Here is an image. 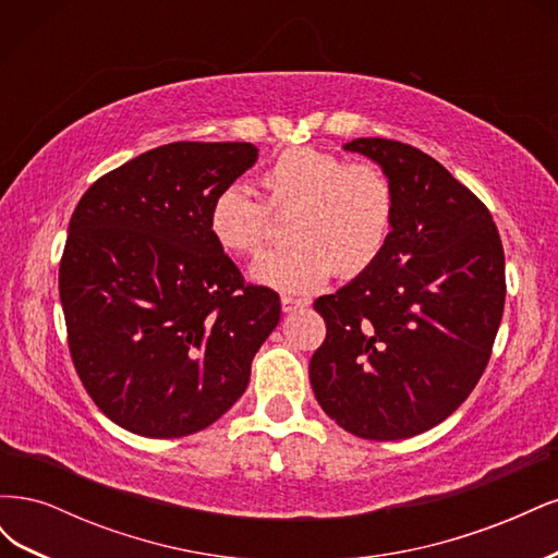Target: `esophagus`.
Here are the masks:
<instances>
[{
    "instance_id": "obj_1",
    "label": "esophagus",
    "mask_w": 558,
    "mask_h": 558,
    "mask_svg": "<svg viewBox=\"0 0 558 558\" xmlns=\"http://www.w3.org/2000/svg\"><path fill=\"white\" fill-rule=\"evenodd\" d=\"M310 300H302V298H291V295H283L281 298V310L289 314V312H295L300 307H307Z\"/></svg>"
}]
</instances>
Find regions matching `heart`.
<instances>
[{
    "mask_svg": "<svg viewBox=\"0 0 558 558\" xmlns=\"http://www.w3.org/2000/svg\"><path fill=\"white\" fill-rule=\"evenodd\" d=\"M267 209L293 214V246L267 251L251 265L253 283L281 293H312L332 275L356 277L373 267L391 240L396 189L377 165H351L318 148H291L260 174ZM214 242L232 256L258 251L267 211L242 185H226L209 205Z\"/></svg>",
    "mask_w": 558,
    "mask_h": 558,
    "instance_id": "b5f03b06",
    "label": "heart"
}]
</instances>
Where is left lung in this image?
<instances>
[{"label":"left lung","instance_id":"8db88e82","mask_svg":"<svg viewBox=\"0 0 558 558\" xmlns=\"http://www.w3.org/2000/svg\"><path fill=\"white\" fill-rule=\"evenodd\" d=\"M344 150L391 179L396 223L373 267L314 302L326 342L310 381L337 426L404 440L477 386L502 318L505 253L488 209L424 150L377 137Z\"/></svg>","mask_w":558,"mask_h":558}]
</instances>
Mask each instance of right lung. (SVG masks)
I'll return each instance as SVG.
<instances>
[{"label": "right lung", "mask_w": 558, "mask_h": 558, "mask_svg": "<svg viewBox=\"0 0 558 558\" xmlns=\"http://www.w3.org/2000/svg\"><path fill=\"white\" fill-rule=\"evenodd\" d=\"M246 142H174L97 179L76 205L60 302L76 373L113 424L144 437L211 426L242 398L279 324L207 226L218 191L256 165Z\"/></svg>", "instance_id": "add662e5"}]
</instances>
